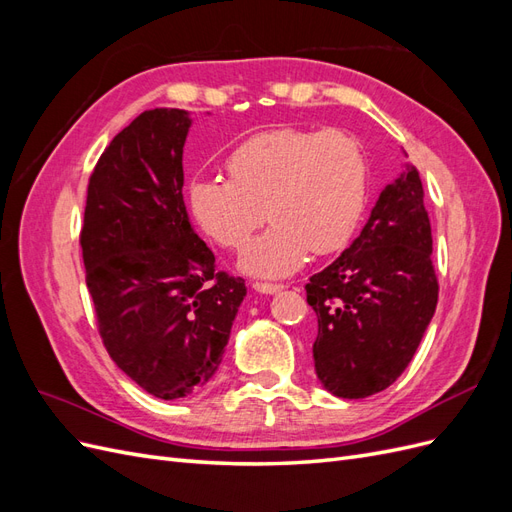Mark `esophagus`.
<instances>
[{"label":"esophagus","mask_w":512,"mask_h":512,"mask_svg":"<svg viewBox=\"0 0 512 512\" xmlns=\"http://www.w3.org/2000/svg\"><path fill=\"white\" fill-rule=\"evenodd\" d=\"M252 288H254L256 292H262V294H275V292L284 290V284H267V282H254V284H252Z\"/></svg>","instance_id":"esophagus-1"}]
</instances>
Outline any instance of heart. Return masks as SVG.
<instances>
[{"instance_id":"obj_1","label":"heart","mask_w":512,"mask_h":512,"mask_svg":"<svg viewBox=\"0 0 512 512\" xmlns=\"http://www.w3.org/2000/svg\"><path fill=\"white\" fill-rule=\"evenodd\" d=\"M226 173L228 181L190 185V211L228 250H241L267 211L273 226L239 260L250 275L284 277L303 267L309 250L339 252L367 205L365 153L342 130L260 132L230 153Z\"/></svg>"}]
</instances>
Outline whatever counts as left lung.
<instances>
[{"label": "left lung", "mask_w": 512, "mask_h": 512, "mask_svg": "<svg viewBox=\"0 0 512 512\" xmlns=\"http://www.w3.org/2000/svg\"><path fill=\"white\" fill-rule=\"evenodd\" d=\"M431 245L423 183L404 164L361 235L309 277L307 303L318 318L314 367L335 397L376 395L404 374L438 305Z\"/></svg>", "instance_id": "1"}]
</instances>
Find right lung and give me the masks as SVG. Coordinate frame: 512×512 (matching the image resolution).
Wrapping results in <instances>:
<instances>
[{
    "instance_id": "1",
    "label": "right lung",
    "mask_w": 512,
    "mask_h": 512,
    "mask_svg": "<svg viewBox=\"0 0 512 512\" xmlns=\"http://www.w3.org/2000/svg\"><path fill=\"white\" fill-rule=\"evenodd\" d=\"M188 111L153 108L123 128L89 179L81 230L102 342L158 399L188 397L218 371L247 288L215 256L183 203Z\"/></svg>"
}]
</instances>
